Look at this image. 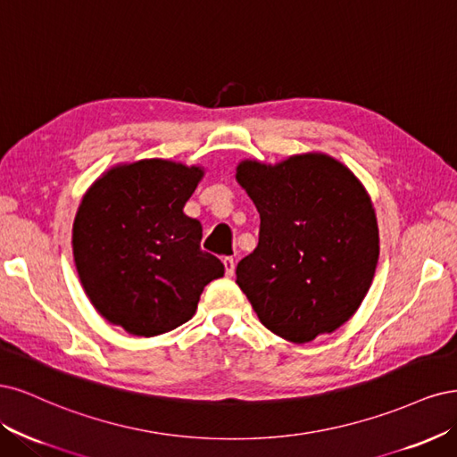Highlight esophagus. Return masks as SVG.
<instances>
[{
	"instance_id": "esophagus-1",
	"label": "esophagus",
	"mask_w": 457,
	"mask_h": 457,
	"mask_svg": "<svg viewBox=\"0 0 457 457\" xmlns=\"http://www.w3.org/2000/svg\"><path fill=\"white\" fill-rule=\"evenodd\" d=\"M222 262H224V268H226V275L231 277V275L235 273V260L229 258V256H226Z\"/></svg>"
}]
</instances>
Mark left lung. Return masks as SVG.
<instances>
[{"mask_svg": "<svg viewBox=\"0 0 457 457\" xmlns=\"http://www.w3.org/2000/svg\"><path fill=\"white\" fill-rule=\"evenodd\" d=\"M235 179L260 212L258 246L235 273L262 325L294 344L340 328L362 303L379 256L364 186L325 154L277 165L246 159Z\"/></svg>", "mask_w": 457, "mask_h": 457, "instance_id": "1", "label": "left lung"}]
</instances>
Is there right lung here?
Returning <instances> with one entry per match:
<instances>
[{
  "instance_id": "add662e5",
  "label": "right lung",
  "mask_w": 457,
  "mask_h": 457,
  "mask_svg": "<svg viewBox=\"0 0 457 457\" xmlns=\"http://www.w3.org/2000/svg\"><path fill=\"white\" fill-rule=\"evenodd\" d=\"M201 167L165 159L117 165L87 189L73 220L79 281L96 312L132 336H157L194 317L224 263L201 250L184 204Z\"/></svg>"
}]
</instances>
